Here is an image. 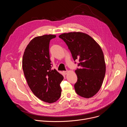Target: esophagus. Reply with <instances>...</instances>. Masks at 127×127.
<instances>
[{
    "mask_svg": "<svg viewBox=\"0 0 127 127\" xmlns=\"http://www.w3.org/2000/svg\"><path fill=\"white\" fill-rule=\"evenodd\" d=\"M63 73H64L65 74H67V73H68V71H63Z\"/></svg>",
    "mask_w": 127,
    "mask_h": 127,
    "instance_id": "34e87169",
    "label": "esophagus"
}]
</instances>
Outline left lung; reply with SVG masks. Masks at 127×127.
Listing matches in <instances>:
<instances>
[{
    "label": "left lung",
    "instance_id": "1",
    "mask_svg": "<svg viewBox=\"0 0 127 127\" xmlns=\"http://www.w3.org/2000/svg\"><path fill=\"white\" fill-rule=\"evenodd\" d=\"M68 47L72 57L80 63L75 73L77 81L74 88L77 95L92 97L100 89L105 74V64L100 46L88 34L81 32H70L60 34Z\"/></svg>",
    "mask_w": 127,
    "mask_h": 127
}]
</instances>
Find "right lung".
<instances>
[{
  "instance_id": "add662e5",
  "label": "right lung",
  "mask_w": 127,
  "mask_h": 127,
  "mask_svg": "<svg viewBox=\"0 0 127 127\" xmlns=\"http://www.w3.org/2000/svg\"><path fill=\"white\" fill-rule=\"evenodd\" d=\"M55 35L46 34L32 39L23 58V69L28 84L33 94L43 101L53 103L61 95L60 84L64 77L56 70H52L50 41Z\"/></svg>"
}]
</instances>
